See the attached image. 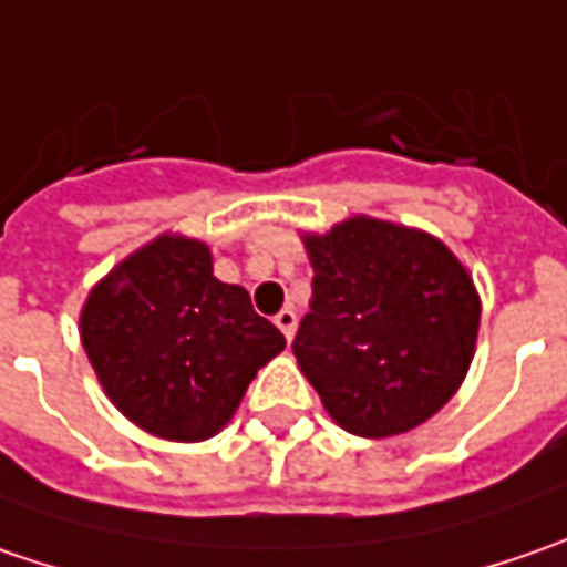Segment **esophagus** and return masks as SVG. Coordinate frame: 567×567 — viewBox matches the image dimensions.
Returning <instances> with one entry per match:
<instances>
[{
  "instance_id": "esophagus-1",
  "label": "esophagus",
  "mask_w": 567,
  "mask_h": 567,
  "mask_svg": "<svg viewBox=\"0 0 567 567\" xmlns=\"http://www.w3.org/2000/svg\"><path fill=\"white\" fill-rule=\"evenodd\" d=\"M274 324H277V328L284 331V338L293 340V334H296V312H293V309H280V312L274 316Z\"/></svg>"
}]
</instances>
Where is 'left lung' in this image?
<instances>
[{
	"instance_id": "obj_1",
	"label": "left lung",
	"mask_w": 567,
	"mask_h": 567,
	"mask_svg": "<svg viewBox=\"0 0 567 567\" xmlns=\"http://www.w3.org/2000/svg\"><path fill=\"white\" fill-rule=\"evenodd\" d=\"M302 243L316 277L293 353L331 420L388 439L435 416L476 350L480 296L467 268L435 236L375 217Z\"/></svg>"
}]
</instances>
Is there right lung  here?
<instances>
[{"instance_id":"1","label":"right lung","mask_w":567,"mask_h":567,"mask_svg":"<svg viewBox=\"0 0 567 567\" xmlns=\"http://www.w3.org/2000/svg\"><path fill=\"white\" fill-rule=\"evenodd\" d=\"M81 343L106 398L169 442L220 432L255 372L287 347L243 287L214 277L205 243L169 233L91 290Z\"/></svg>"}]
</instances>
